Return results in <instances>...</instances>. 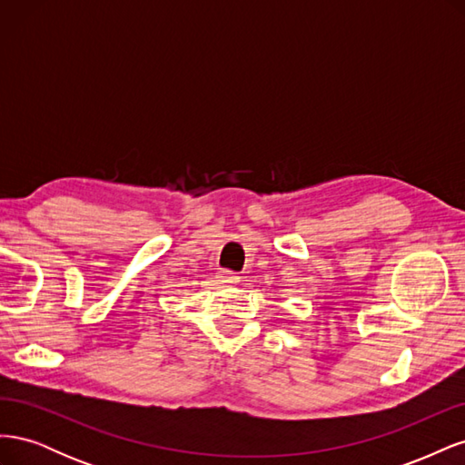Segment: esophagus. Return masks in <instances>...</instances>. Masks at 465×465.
<instances>
[{"label": "esophagus", "instance_id": "esophagus-1", "mask_svg": "<svg viewBox=\"0 0 465 465\" xmlns=\"http://www.w3.org/2000/svg\"><path fill=\"white\" fill-rule=\"evenodd\" d=\"M217 277H219L221 283H236V281H238V275L229 272V270H221Z\"/></svg>", "mask_w": 465, "mask_h": 465}]
</instances>
